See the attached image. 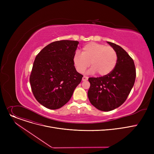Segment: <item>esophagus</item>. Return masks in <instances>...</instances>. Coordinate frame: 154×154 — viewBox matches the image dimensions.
<instances>
[{
  "mask_svg": "<svg viewBox=\"0 0 154 154\" xmlns=\"http://www.w3.org/2000/svg\"><path fill=\"white\" fill-rule=\"evenodd\" d=\"M88 80V77L84 76L82 77V80H83V81H86V80Z\"/></svg>",
  "mask_w": 154,
  "mask_h": 154,
  "instance_id": "esophagus-1",
  "label": "esophagus"
}]
</instances>
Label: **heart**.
Masks as SVG:
<instances>
[{"label":"heart","mask_w":154,"mask_h":154,"mask_svg":"<svg viewBox=\"0 0 154 154\" xmlns=\"http://www.w3.org/2000/svg\"><path fill=\"white\" fill-rule=\"evenodd\" d=\"M76 70L84 72L90 66L89 73L97 72L101 76L106 75L114 70L117 61V54L113 47L106 45L90 42L84 45L82 54H75L73 57Z\"/></svg>","instance_id":"b5f03b06"}]
</instances>
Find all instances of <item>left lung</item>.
<instances>
[{
	"instance_id": "8db88e82",
	"label": "left lung",
	"mask_w": 154,
	"mask_h": 154,
	"mask_svg": "<svg viewBox=\"0 0 154 154\" xmlns=\"http://www.w3.org/2000/svg\"><path fill=\"white\" fill-rule=\"evenodd\" d=\"M107 43L117 54L116 66L110 74L100 77H90L88 97L97 109L108 112L124 103L134 85L136 70L133 59L120 46Z\"/></svg>"
}]
</instances>
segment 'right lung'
<instances>
[{"instance_id":"add662e5","label":"right lung","mask_w":154,"mask_h":154,"mask_svg":"<svg viewBox=\"0 0 154 154\" xmlns=\"http://www.w3.org/2000/svg\"><path fill=\"white\" fill-rule=\"evenodd\" d=\"M79 43L55 41L36 56L30 83L35 98L45 107L55 110L63 106L81 82L83 75L77 72L73 61Z\"/></svg>"}]
</instances>
